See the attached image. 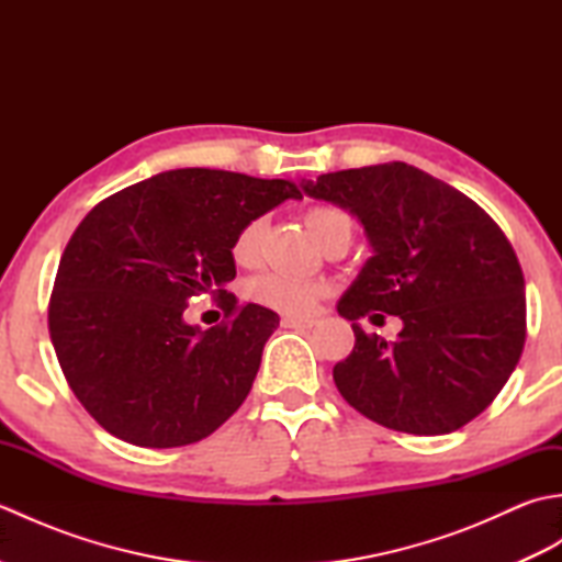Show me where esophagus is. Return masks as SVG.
<instances>
[{"instance_id": "obj_1", "label": "esophagus", "mask_w": 562, "mask_h": 562, "mask_svg": "<svg viewBox=\"0 0 562 562\" xmlns=\"http://www.w3.org/2000/svg\"><path fill=\"white\" fill-rule=\"evenodd\" d=\"M284 328H314L316 318H296V316H284L282 318Z\"/></svg>"}]
</instances>
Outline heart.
Listing matches in <instances>:
<instances>
[{"label":"heart","mask_w":562,"mask_h":562,"mask_svg":"<svg viewBox=\"0 0 562 562\" xmlns=\"http://www.w3.org/2000/svg\"><path fill=\"white\" fill-rule=\"evenodd\" d=\"M342 226H348L350 229V217L338 207H314L306 212V229L318 244H324L333 232L342 229ZM260 241H262V220H250L248 224L241 226V232H238L234 238L232 258L238 262V266H246V268L254 266L260 256ZM248 296L256 304L272 308V312L304 316L308 312H314V306L321 296V288L314 282L290 278V274L268 272L248 282Z\"/></svg>","instance_id":"obj_1"}]
</instances>
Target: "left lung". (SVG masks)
I'll return each mask as SVG.
<instances>
[{
	"label": "left lung",
	"instance_id": "obj_1",
	"mask_svg": "<svg viewBox=\"0 0 562 562\" xmlns=\"http://www.w3.org/2000/svg\"><path fill=\"white\" fill-rule=\"evenodd\" d=\"M348 210L372 256L338 302L355 348L333 367L340 396L408 435H447L507 384L527 338L524 274L503 229L471 198L403 161L302 181ZM404 321L400 338L367 337L356 318Z\"/></svg>",
	"mask_w": 562,
	"mask_h": 562
}]
</instances>
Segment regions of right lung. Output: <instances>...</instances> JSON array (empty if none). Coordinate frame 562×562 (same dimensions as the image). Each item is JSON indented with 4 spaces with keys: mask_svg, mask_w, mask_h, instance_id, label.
<instances>
[{
    "mask_svg": "<svg viewBox=\"0 0 562 562\" xmlns=\"http://www.w3.org/2000/svg\"><path fill=\"white\" fill-rule=\"evenodd\" d=\"M294 183L220 169H176L99 202L59 260L47 312L69 389L117 439L171 449L212 435L238 411L262 348L280 326L266 306H236L232 244ZM212 293L231 321L184 324L193 295Z\"/></svg>",
    "mask_w": 562,
    "mask_h": 562,
    "instance_id": "right-lung-1",
    "label": "right lung"
}]
</instances>
